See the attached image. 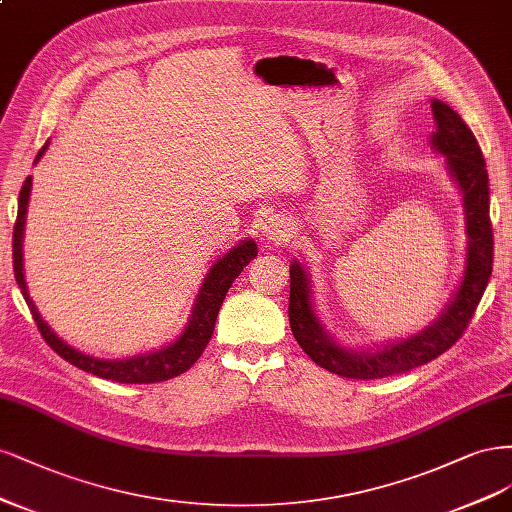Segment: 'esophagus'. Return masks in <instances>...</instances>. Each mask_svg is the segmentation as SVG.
I'll return each mask as SVG.
<instances>
[{
    "label": "esophagus",
    "mask_w": 512,
    "mask_h": 512,
    "mask_svg": "<svg viewBox=\"0 0 512 512\" xmlns=\"http://www.w3.org/2000/svg\"><path fill=\"white\" fill-rule=\"evenodd\" d=\"M293 234V225L287 219L272 217L266 227H263V236H266L270 242H283L289 240Z\"/></svg>",
    "instance_id": "34e87169"
}]
</instances>
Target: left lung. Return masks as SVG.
<instances>
[{
	"instance_id": "left-lung-1",
	"label": "left lung",
	"mask_w": 512,
	"mask_h": 512,
	"mask_svg": "<svg viewBox=\"0 0 512 512\" xmlns=\"http://www.w3.org/2000/svg\"><path fill=\"white\" fill-rule=\"evenodd\" d=\"M436 134L432 144L447 155L449 170L464 193L466 229H468V261L455 300L447 312L421 332L404 342L391 344L378 353H349L327 338L310 306L308 278L300 263L291 266L289 293V323L291 332L304 353L321 368L346 378H385L408 372L427 364L464 336L481 302L493 268V232L489 219V176L483 151L472 129L461 121L459 114L438 100L432 102Z\"/></svg>"
}]
</instances>
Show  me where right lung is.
Masks as SVG:
<instances>
[{
	"label": "right lung",
	"instance_id": "1",
	"mask_svg": "<svg viewBox=\"0 0 512 512\" xmlns=\"http://www.w3.org/2000/svg\"><path fill=\"white\" fill-rule=\"evenodd\" d=\"M48 142L40 148V153L36 157V161L42 157V153L46 151ZM29 191H31V176H27V180L21 187L19 193V212H16V221H14V229H12V268H14V278L19 283L23 298L31 310V317H34L38 332L42 334V338L46 340V344L51 349L61 355L65 361H70L72 366L85 370L89 374H95L100 378H106V381H114V383H161L168 381V378H174L178 374L187 372L200 355L204 353L206 344L210 342V336L214 332V321H217L219 308L225 300V293L232 287L234 280L240 276V272L249 266V261L257 257V244L253 240H244L242 244H238L234 251H229L223 259H219L214 266L210 268L200 298H197V304L193 308L191 321L187 325V329L183 332L176 342H172L166 349H161L157 353L144 355V357H134V359H123V361H104V359H93L89 355H82L72 346L65 344L63 340H59L51 327H48L42 317L38 315V310L34 306V302L29 300V293L25 287V278H23V227H25V212H27V204H29Z\"/></svg>",
	"mask_w": 512,
	"mask_h": 512
}]
</instances>
